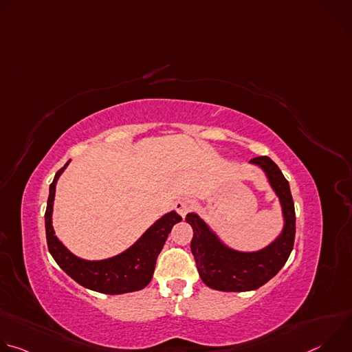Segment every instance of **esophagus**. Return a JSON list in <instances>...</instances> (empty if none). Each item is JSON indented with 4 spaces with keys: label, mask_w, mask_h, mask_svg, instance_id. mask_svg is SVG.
<instances>
[{
    "label": "esophagus",
    "mask_w": 352,
    "mask_h": 352,
    "mask_svg": "<svg viewBox=\"0 0 352 352\" xmlns=\"http://www.w3.org/2000/svg\"><path fill=\"white\" fill-rule=\"evenodd\" d=\"M192 206H193L192 199H189V197H186V196L179 197V199L177 200V202H175V205H174L175 210L179 213L181 217H185L186 213L192 209Z\"/></svg>",
    "instance_id": "esophagus-1"
}]
</instances>
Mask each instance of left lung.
I'll return each mask as SVG.
<instances>
[{"instance_id":"1","label":"left lung","mask_w":352,"mask_h":352,"mask_svg":"<svg viewBox=\"0 0 352 352\" xmlns=\"http://www.w3.org/2000/svg\"><path fill=\"white\" fill-rule=\"evenodd\" d=\"M249 164L265 173L281 206L283 228L270 243L258 250H238L224 243L199 214L188 213L185 219L193 228L190 250L199 276L217 291L258 289L281 270L294 246L295 209L288 181L270 157H256Z\"/></svg>"}]
</instances>
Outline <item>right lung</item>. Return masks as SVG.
Segmentation results:
<instances>
[{
	"instance_id": "right-lung-1",
	"label": "right lung",
	"mask_w": 352,
	"mask_h": 352,
	"mask_svg": "<svg viewBox=\"0 0 352 352\" xmlns=\"http://www.w3.org/2000/svg\"><path fill=\"white\" fill-rule=\"evenodd\" d=\"M71 160L57 171L52 185L45 209V235L48 250L57 265L78 284L91 291L118 295L143 289L153 277L159 254L168 238L173 227L182 219L171 210L150 226L140 238L124 252L102 259L87 261L76 256L58 239L53 227V209L56 186Z\"/></svg>"
}]
</instances>
